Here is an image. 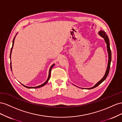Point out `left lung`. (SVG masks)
Returning <instances> with one entry per match:
<instances>
[{
	"instance_id": "8db88e82",
	"label": "left lung",
	"mask_w": 122,
	"mask_h": 122,
	"mask_svg": "<svg viewBox=\"0 0 122 122\" xmlns=\"http://www.w3.org/2000/svg\"><path fill=\"white\" fill-rule=\"evenodd\" d=\"M98 34H99V35H100L102 38H104V40H105V42L106 43V45H107V52H108V62L107 67V69H106V72H105V75H104V76L102 78V79L101 80H100L98 83H96V84L95 85H94L93 87H92L85 88V89H92V88L96 87H97L98 85H99L101 84V83H102L104 80H105L106 79L108 75V74H109L110 67V63H111V51L110 48L109 40V38H108V37L106 33L104 32V31L100 30ZM81 88L84 89L83 88Z\"/></svg>"
}]
</instances>
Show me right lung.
<instances>
[{
	"label": "right lung",
	"instance_id": "right-lung-1",
	"mask_svg": "<svg viewBox=\"0 0 122 122\" xmlns=\"http://www.w3.org/2000/svg\"><path fill=\"white\" fill-rule=\"evenodd\" d=\"M17 34H16V36L17 35ZM16 36L14 37V38L13 40L12 47V48H11V53H10V59H11V54H12V50H13V46H14V40H15V39ZM10 64H11V71H12V65H11V64H12L11 61V62H10ZM54 65H55V64H53L51 66V67H50V70H49V73H48V78H47V80H46V82H45L44 83H43L42 84H41V85H39V86H36V87H29V86H25V85H23V84H21H21L23 86L27 88H40V87H42V86H44V85H46V83L48 82V81H49V80H50V77H51V68L54 67Z\"/></svg>",
	"mask_w": 122,
	"mask_h": 122
}]
</instances>
